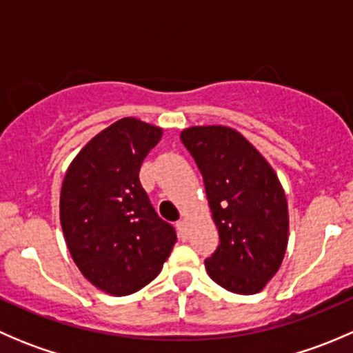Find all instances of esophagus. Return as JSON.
Wrapping results in <instances>:
<instances>
[{
  "label": "esophagus",
  "instance_id": "1",
  "mask_svg": "<svg viewBox=\"0 0 353 353\" xmlns=\"http://www.w3.org/2000/svg\"><path fill=\"white\" fill-rule=\"evenodd\" d=\"M176 227H177V232H179V237L183 241H186L188 239V222L186 220H179V222L176 223Z\"/></svg>",
  "mask_w": 353,
  "mask_h": 353
}]
</instances>
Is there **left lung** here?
Instances as JSON below:
<instances>
[{"label":"left lung","instance_id":"8db88e82","mask_svg":"<svg viewBox=\"0 0 353 353\" xmlns=\"http://www.w3.org/2000/svg\"><path fill=\"white\" fill-rule=\"evenodd\" d=\"M181 141L201 172L219 229L206 273L234 294H258L279 272L288 241L287 198L275 170L232 128H188Z\"/></svg>","mask_w":353,"mask_h":353}]
</instances>
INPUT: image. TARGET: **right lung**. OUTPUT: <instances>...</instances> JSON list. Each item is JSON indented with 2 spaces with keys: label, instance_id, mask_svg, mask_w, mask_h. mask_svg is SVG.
<instances>
[{
  "label": "right lung",
  "instance_id": "obj_1",
  "mask_svg": "<svg viewBox=\"0 0 353 353\" xmlns=\"http://www.w3.org/2000/svg\"><path fill=\"white\" fill-rule=\"evenodd\" d=\"M162 130L124 117L92 138L63 181L59 216L71 258L85 279L123 297L150 283L177 236L157 215L140 183Z\"/></svg>",
  "mask_w": 353,
  "mask_h": 353
}]
</instances>
